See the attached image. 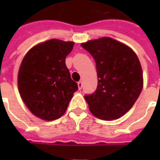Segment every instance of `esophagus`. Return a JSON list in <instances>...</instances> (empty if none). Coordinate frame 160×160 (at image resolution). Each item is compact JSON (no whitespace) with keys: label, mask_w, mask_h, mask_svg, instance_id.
Here are the masks:
<instances>
[{"label":"esophagus","mask_w":160,"mask_h":160,"mask_svg":"<svg viewBox=\"0 0 160 160\" xmlns=\"http://www.w3.org/2000/svg\"><path fill=\"white\" fill-rule=\"evenodd\" d=\"M78 87H79V90H81L83 87V82L82 81H79L78 82Z\"/></svg>","instance_id":"esophagus-1"}]
</instances>
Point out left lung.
<instances>
[{"label": "left lung", "mask_w": 160, "mask_h": 160, "mask_svg": "<svg viewBox=\"0 0 160 160\" xmlns=\"http://www.w3.org/2000/svg\"><path fill=\"white\" fill-rule=\"evenodd\" d=\"M96 64L97 89L85 95L89 109L104 120L119 119L134 105L143 89L140 62L134 51L110 37L81 44Z\"/></svg>", "instance_id": "obj_1"}]
</instances>
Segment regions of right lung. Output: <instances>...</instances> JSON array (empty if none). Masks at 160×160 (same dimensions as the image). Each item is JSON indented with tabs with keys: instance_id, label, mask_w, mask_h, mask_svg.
Instances as JSON below:
<instances>
[{
	"instance_id": "obj_1",
	"label": "right lung",
	"mask_w": 160,
	"mask_h": 160,
	"mask_svg": "<svg viewBox=\"0 0 160 160\" xmlns=\"http://www.w3.org/2000/svg\"><path fill=\"white\" fill-rule=\"evenodd\" d=\"M74 42L51 39L26 53L18 72V89L30 111L44 120H55L65 114L78 90L65 65Z\"/></svg>"
}]
</instances>
